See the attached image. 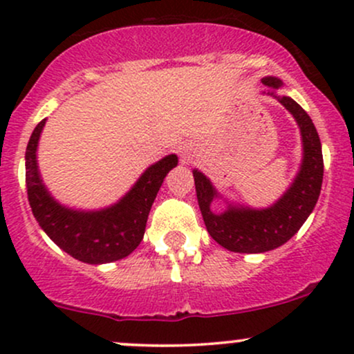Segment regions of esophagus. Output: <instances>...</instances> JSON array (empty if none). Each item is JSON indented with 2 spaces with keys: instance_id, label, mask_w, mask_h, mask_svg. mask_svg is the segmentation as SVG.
I'll return each mask as SVG.
<instances>
[{
  "instance_id": "obj_1",
  "label": "esophagus",
  "mask_w": 354,
  "mask_h": 354,
  "mask_svg": "<svg viewBox=\"0 0 354 354\" xmlns=\"http://www.w3.org/2000/svg\"><path fill=\"white\" fill-rule=\"evenodd\" d=\"M178 153H180V156H181L183 161H188V160H191V158L194 156V153H196V148H194V146L191 145V143H185V145L180 146Z\"/></svg>"
}]
</instances>
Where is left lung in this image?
<instances>
[{
  "label": "left lung",
  "instance_id": "8db88e82",
  "mask_svg": "<svg viewBox=\"0 0 354 354\" xmlns=\"http://www.w3.org/2000/svg\"><path fill=\"white\" fill-rule=\"evenodd\" d=\"M273 96L293 115L299 126L303 141V161L299 171L286 193L270 208L254 209L250 206L228 203L223 213H214L211 203L221 198L211 181L198 169H193L198 205L209 236L234 253H265L284 245L301 228L315 209L323 183V153L321 141L308 113L290 96H278L283 81L274 76L263 78Z\"/></svg>",
  "mask_w": 354,
  "mask_h": 354
}]
</instances>
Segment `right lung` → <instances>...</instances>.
Masks as SVG:
<instances>
[{"label":"right lung","mask_w":354,"mask_h":354,"mask_svg":"<svg viewBox=\"0 0 354 354\" xmlns=\"http://www.w3.org/2000/svg\"><path fill=\"white\" fill-rule=\"evenodd\" d=\"M46 120L39 121L26 146L28 201L41 230L61 250L88 265H104L123 259L136 250L145 236L146 221L163 180L178 165L176 154L149 166L133 188L115 205L83 211L61 205L41 180L36 149Z\"/></svg>","instance_id":"right-lung-1"}]
</instances>
